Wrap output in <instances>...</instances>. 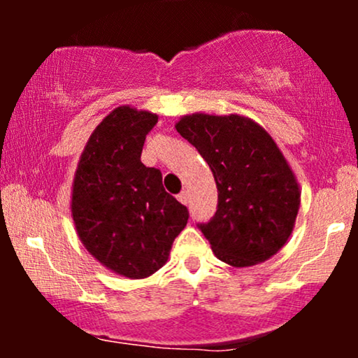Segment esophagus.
<instances>
[{"mask_svg":"<svg viewBox=\"0 0 358 358\" xmlns=\"http://www.w3.org/2000/svg\"><path fill=\"white\" fill-rule=\"evenodd\" d=\"M178 200L180 202H182L183 205H188V202H190V196H188V193L187 192H182L178 195Z\"/></svg>","mask_w":358,"mask_h":358,"instance_id":"34e87169","label":"esophagus"}]
</instances>
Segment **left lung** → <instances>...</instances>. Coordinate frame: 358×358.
Wrapping results in <instances>:
<instances>
[{
  "mask_svg": "<svg viewBox=\"0 0 358 358\" xmlns=\"http://www.w3.org/2000/svg\"><path fill=\"white\" fill-rule=\"evenodd\" d=\"M175 127L215 178L217 212L200 231L217 259L249 268L273 257L289 239L301 203L296 175L276 141L241 114L193 113Z\"/></svg>",
  "mask_w": 358,
  "mask_h": 358,
  "instance_id": "left-lung-1",
  "label": "left lung"
}]
</instances>
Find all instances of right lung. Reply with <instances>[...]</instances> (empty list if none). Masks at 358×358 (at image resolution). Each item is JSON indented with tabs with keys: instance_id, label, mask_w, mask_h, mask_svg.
I'll use <instances>...</instances> for the list:
<instances>
[{
	"instance_id": "obj_1",
	"label": "right lung",
	"mask_w": 358,
	"mask_h": 358,
	"mask_svg": "<svg viewBox=\"0 0 358 358\" xmlns=\"http://www.w3.org/2000/svg\"><path fill=\"white\" fill-rule=\"evenodd\" d=\"M150 110L119 106L92 131L72 183L76 232L94 259L113 273L145 279L166 264L188 210L163 188L162 171L141 163Z\"/></svg>"
}]
</instances>
